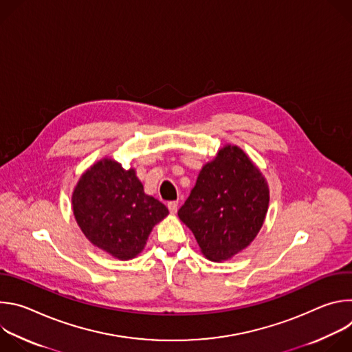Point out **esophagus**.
Segmentation results:
<instances>
[{"label": "esophagus", "mask_w": 352, "mask_h": 352, "mask_svg": "<svg viewBox=\"0 0 352 352\" xmlns=\"http://www.w3.org/2000/svg\"><path fill=\"white\" fill-rule=\"evenodd\" d=\"M167 206H168V210L171 213H177V209H178V202H177V200H171V202L167 204Z\"/></svg>", "instance_id": "1"}]
</instances>
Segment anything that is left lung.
<instances>
[{"label": "left lung", "instance_id": "8db88e82", "mask_svg": "<svg viewBox=\"0 0 352 352\" xmlns=\"http://www.w3.org/2000/svg\"><path fill=\"white\" fill-rule=\"evenodd\" d=\"M267 206L269 188L262 173L239 147L228 144L199 173L178 216L204 255L221 262L255 239Z\"/></svg>", "mask_w": 352, "mask_h": 352}]
</instances>
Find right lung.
Listing matches in <instances>:
<instances>
[{"label":"right lung","instance_id":"add662e5","mask_svg":"<svg viewBox=\"0 0 352 352\" xmlns=\"http://www.w3.org/2000/svg\"><path fill=\"white\" fill-rule=\"evenodd\" d=\"M72 206L86 238L114 258H135L168 209L143 190L135 170L104 159L79 179Z\"/></svg>","mask_w":352,"mask_h":352}]
</instances>
